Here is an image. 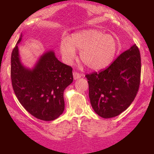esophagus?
<instances>
[{
  "label": "esophagus",
  "instance_id": "34e87169",
  "mask_svg": "<svg viewBox=\"0 0 154 154\" xmlns=\"http://www.w3.org/2000/svg\"><path fill=\"white\" fill-rule=\"evenodd\" d=\"M81 77H82V75H81L79 73H78V72H73L74 79H77L80 78Z\"/></svg>",
  "mask_w": 154,
  "mask_h": 154
}]
</instances>
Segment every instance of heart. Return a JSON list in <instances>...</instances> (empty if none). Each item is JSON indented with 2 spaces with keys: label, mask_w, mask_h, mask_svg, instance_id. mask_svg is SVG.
Masks as SVG:
<instances>
[{
  "label": "heart",
  "mask_w": 154,
  "mask_h": 154,
  "mask_svg": "<svg viewBox=\"0 0 154 154\" xmlns=\"http://www.w3.org/2000/svg\"><path fill=\"white\" fill-rule=\"evenodd\" d=\"M75 48L79 49L81 61L90 69L99 71L111 63L118 49L117 41L113 35L97 29L76 32L71 38L64 37L60 43L63 60L71 64L76 57Z\"/></svg>",
  "instance_id": "obj_1"
}]
</instances>
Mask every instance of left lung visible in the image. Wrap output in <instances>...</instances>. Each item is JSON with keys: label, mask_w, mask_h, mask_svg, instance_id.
I'll return each mask as SVG.
<instances>
[{"label": "left lung", "mask_w": 154, "mask_h": 154, "mask_svg": "<svg viewBox=\"0 0 154 154\" xmlns=\"http://www.w3.org/2000/svg\"><path fill=\"white\" fill-rule=\"evenodd\" d=\"M141 59L135 45L120 54L108 68L85 75L93 110L101 117H114L130 106L140 82Z\"/></svg>", "instance_id": "obj_1"}]
</instances>
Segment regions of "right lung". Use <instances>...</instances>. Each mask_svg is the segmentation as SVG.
I'll return each instance as SVG.
<instances>
[{
	"label": "right lung",
	"mask_w": 154,
	"mask_h": 154,
	"mask_svg": "<svg viewBox=\"0 0 154 154\" xmlns=\"http://www.w3.org/2000/svg\"><path fill=\"white\" fill-rule=\"evenodd\" d=\"M11 58L12 87L19 101L37 119L52 121L64 110L63 91L73 82L72 68L57 59L53 51L40 56L33 69L22 65L17 44Z\"/></svg>",
	"instance_id": "obj_1"
}]
</instances>
